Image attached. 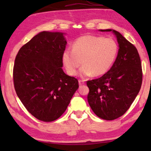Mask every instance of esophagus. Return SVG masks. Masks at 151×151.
Listing matches in <instances>:
<instances>
[{
  "mask_svg": "<svg viewBox=\"0 0 151 151\" xmlns=\"http://www.w3.org/2000/svg\"><path fill=\"white\" fill-rule=\"evenodd\" d=\"M78 84H79V86H81V85H84V84H85V82H84V81H83V80H79L78 81Z\"/></svg>",
  "mask_w": 151,
  "mask_h": 151,
  "instance_id": "1",
  "label": "esophagus"
}]
</instances>
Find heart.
I'll return each instance as SVG.
<instances>
[{
  "label": "heart",
  "mask_w": 151,
  "mask_h": 151,
  "mask_svg": "<svg viewBox=\"0 0 151 151\" xmlns=\"http://www.w3.org/2000/svg\"><path fill=\"white\" fill-rule=\"evenodd\" d=\"M118 51V43L112 38L85 35L74 41L73 48L64 51L63 62L70 75H76L78 68L83 64L79 72L81 76H98L109 70Z\"/></svg>",
  "instance_id": "heart-1"
}]
</instances>
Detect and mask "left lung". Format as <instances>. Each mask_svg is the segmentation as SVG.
Wrapping results in <instances>:
<instances>
[{
  "label": "left lung",
  "instance_id": "8db88e82",
  "mask_svg": "<svg viewBox=\"0 0 151 151\" xmlns=\"http://www.w3.org/2000/svg\"><path fill=\"white\" fill-rule=\"evenodd\" d=\"M112 32L119 45L116 60L101 77L86 82L89 105L97 116L107 121L118 119L127 112L139 93L142 81L141 61L137 48L118 31Z\"/></svg>",
  "mask_w": 151,
  "mask_h": 151
}]
</instances>
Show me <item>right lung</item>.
<instances>
[{"label": "right lung", "instance_id": "right-lung-1", "mask_svg": "<svg viewBox=\"0 0 151 151\" xmlns=\"http://www.w3.org/2000/svg\"><path fill=\"white\" fill-rule=\"evenodd\" d=\"M62 32L43 31L20 48L13 67L16 93L36 119L52 122L65 112L78 81L64 73Z\"/></svg>", "mask_w": 151, "mask_h": 151}]
</instances>
